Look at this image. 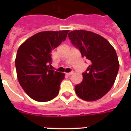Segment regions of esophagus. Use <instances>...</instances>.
<instances>
[{
	"instance_id": "34e87169",
	"label": "esophagus",
	"mask_w": 131,
	"mask_h": 131,
	"mask_svg": "<svg viewBox=\"0 0 131 131\" xmlns=\"http://www.w3.org/2000/svg\"><path fill=\"white\" fill-rule=\"evenodd\" d=\"M73 72L72 71V72H70V73H66V75L68 76H70V75H73Z\"/></svg>"
}]
</instances>
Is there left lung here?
Instances as JSON below:
<instances>
[{"mask_svg":"<svg viewBox=\"0 0 131 131\" xmlns=\"http://www.w3.org/2000/svg\"><path fill=\"white\" fill-rule=\"evenodd\" d=\"M68 37L82 57L90 60L82 83L75 86L77 95L86 101L100 99L112 88L118 74L120 64L116 50L107 40L92 32L73 30Z\"/></svg>","mask_w":131,"mask_h":131,"instance_id":"8db88e82","label":"left lung"}]
</instances>
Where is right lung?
I'll return each mask as SVG.
<instances>
[{
    "label": "right lung",
    "instance_id": "1",
    "mask_svg": "<svg viewBox=\"0 0 131 131\" xmlns=\"http://www.w3.org/2000/svg\"><path fill=\"white\" fill-rule=\"evenodd\" d=\"M68 32L67 30L40 32L26 40L17 49L15 60L17 80L35 101H49L58 94L64 74L51 69V53L66 39Z\"/></svg>",
    "mask_w": 131,
    "mask_h": 131
}]
</instances>
